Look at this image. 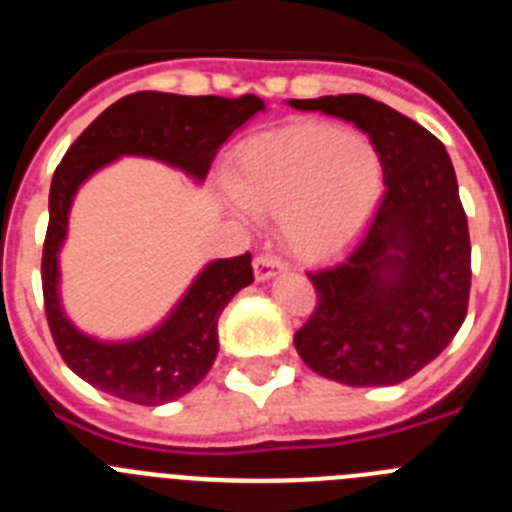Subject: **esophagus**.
Here are the masks:
<instances>
[{
    "mask_svg": "<svg viewBox=\"0 0 512 512\" xmlns=\"http://www.w3.org/2000/svg\"><path fill=\"white\" fill-rule=\"evenodd\" d=\"M279 271H284V264L277 256H269V253H261L253 259V277L256 282H266V279L277 277Z\"/></svg>",
    "mask_w": 512,
    "mask_h": 512,
    "instance_id": "esophagus-1",
    "label": "esophagus"
}]
</instances>
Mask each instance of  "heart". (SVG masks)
Returning <instances> with one entry per match:
<instances>
[{
	"mask_svg": "<svg viewBox=\"0 0 512 512\" xmlns=\"http://www.w3.org/2000/svg\"><path fill=\"white\" fill-rule=\"evenodd\" d=\"M225 182L246 210L282 215L292 251L323 259L369 223L384 171L369 140L333 125H305L248 143L235 153Z\"/></svg>",
	"mask_w": 512,
	"mask_h": 512,
	"instance_id": "b5f03b06",
	"label": "heart"
}]
</instances>
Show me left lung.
Here are the masks:
<instances>
[{
	"mask_svg": "<svg viewBox=\"0 0 512 512\" xmlns=\"http://www.w3.org/2000/svg\"><path fill=\"white\" fill-rule=\"evenodd\" d=\"M287 104L354 122L377 148L387 187L361 241L307 274L318 307L295 333L297 354L348 387L405 382L467 318L472 248L454 164L436 135L364 94Z\"/></svg>",
	"mask_w": 512,
	"mask_h": 512,
	"instance_id": "left-lung-1",
	"label": "left lung"
}]
</instances>
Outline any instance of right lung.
<instances>
[{"label": "right lung", "mask_w": 512, "mask_h": 512, "mask_svg": "<svg viewBox=\"0 0 512 512\" xmlns=\"http://www.w3.org/2000/svg\"><path fill=\"white\" fill-rule=\"evenodd\" d=\"M259 112H266V104L256 94H128L110 104L58 164L43 246L45 315L63 361L99 392L135 405H164L192 392L215 364L220 312L253 282V269L251 253L207 261L161 323L130 338L92 336L69 318L61 300V248L76 194L97 171L125 156L151 158L205 184L225 140Z\"/></svg>", "instance_id": "obj_1"}]
</instances>
